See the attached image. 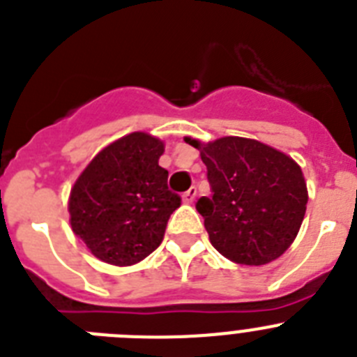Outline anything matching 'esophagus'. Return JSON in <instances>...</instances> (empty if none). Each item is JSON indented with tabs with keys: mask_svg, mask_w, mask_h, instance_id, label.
I'll list each match as a JSON object with an SVG mask.
<instances>
[{
	"mask_svg": "<svg viewBox=\"0 0 357 357\" xmlns=\"http://www.w3.org/2000/svg\"><path fill=\"white\" fill-rule=\"evenodd\" d=\"M195 198H197V188L188 189V191L182 195V200H184V204H193Z\"/></svg>",
	"mask_w": 357,
	"mask_h": 357,
	"instance_id": "34e87169",
	"label": "esophagus"
}]
</instances>
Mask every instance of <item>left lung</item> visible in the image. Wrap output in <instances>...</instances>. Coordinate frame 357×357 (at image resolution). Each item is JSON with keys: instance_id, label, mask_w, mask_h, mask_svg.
Here are the masks:
<instances>
[{"instance_id": "obj_1", "label": "left lung", "mask_w": 357, "mask_h": 357, "mask_svg": "<svg viewBox=\"0 0 357 357\" xmlns=\"http://www.w3.org/2000/svg\"><path fill=\"white\" fill-rule=\"evenodd\" d=\"M213 197H202L213 247L232 263L261 266L284 254L298 234L307 204L301 166L282 151L255 139L222 137L200 143Z\"/></svg>"}]
</instances>
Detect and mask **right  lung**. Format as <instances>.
<instances>
[{
    "label": "right lung",
    "instance_id": "1",
    "mask_svg": "<svg viewBox=\"0 0 357 357\" xmlns=\"http://www.w3.org/2000/svg\"><path fill=\"white\" fill-rule=\"evenodd\" d=\"M162 151V141L132 132L103 148L73 185L71 229L100 261L130 266L162 241L182 202L159 166Z\"/></svg>",
    "mask_w": 357,
    "mask_h": 357
}]
</instances>
